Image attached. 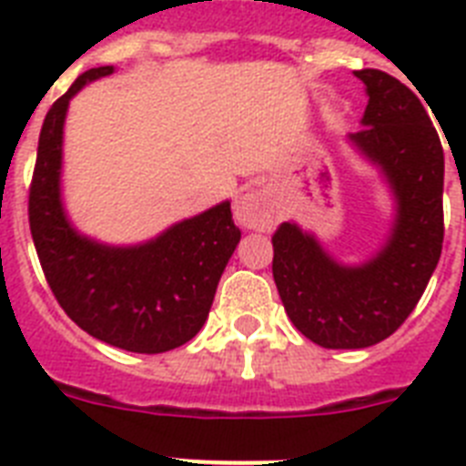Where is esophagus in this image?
Returning a JSON list of instances; mask_svg holds the SVG:
<instances>
[{"mask_svg":"<svg viewBox=\"0 0 466 466\" xmlns=\"http://www.w3.org/2000/svg\"><path fill=\"white\" fill-rule=\"evenodd\" d=\"M238 224L249 230H270L278 221V209L270 196L261 188L249 191L238 200L236 205Z\"/></svg>","mask_w":466,"mask_h":466,"instance_id":"34e87169","label":"esophagus"}]
</instances>
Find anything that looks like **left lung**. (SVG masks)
Here are the masks:
<instances>
[{"label":"left lung","mask_w":466,"mask_h":466,"mask_svg":"<svg viewBox=\"0 0 466 466\" xmlns=\"http://www.w3.org/2000/svg\"><path fill=\"white\" fill-rule=\"evenodd\" d=\"M366 105L350 142L385 175L397 219L385 247L361 266L333 261L315 236L282 224L273 278L284 310L306 339L360 350L392 336L425 294L443 247V147L418 95L380 69H360Z\"/></svg>","instance_id":"left-lung-1"}]
</instances>
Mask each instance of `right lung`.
Masks as SVG:
<instances>
[{
  "label": "right lung",
  "instance_id": "add662e5",
  "mask_svg": "<svg viewBox=\"0 0 466 466\" xmlns=\"http://www.w3.org/2000/svg\"><path fill=\"white\" fill-rule=\"evenodd\" d=\"M111 72L88 69L48 109L30 184V230L48 287L72 322L114 348L158 355L203 329L240 228L226 200L135 247L100 245L74 230L60 200L65 114L88 81Z\"/></svg>",
  "mask_w": 466,
  "mask_h": 466
}]
</instances>
